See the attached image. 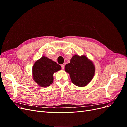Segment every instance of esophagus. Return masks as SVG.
<instances>
[{
    "instance_id": "1",
    "label": "esophagus",
    "mask_w": 127,
    "mask_h": 127,
    "mask_svg": "<svg viewBox=\"0 0 127 127\" xmlns=\"http://www.w3.org/2000/svg\"><path fill=\"white\" fill-rule=\"evenodd\" d=\"M61 68H62V69L64 70V64H62L61 65Z\"/></svg>"
}]
</instances>
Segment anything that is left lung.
<instances>
[{"instance_id": "1", "label": "left lung", "mask_w": 127, "mask_h": 127, "mask_svg": "<svg viewBox=\"0 0 127 127\" xmlns=\"http://www.w3.org/2000/svg\"><path fill=\"white\" fill-rule=\"evenodd\" d=\"M64 69L69 74L73 84L77 86L84 87L93 79L95 67L92 61L86 56L75 55L70 63L65 66Z\"/></svg>"}]
</instances>
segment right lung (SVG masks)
<instances>
[{"label":"right lung","instance_id":"right-lung-1","mask_svg":"<svg viewBox=\"0 0 127 127\" xmlns=\"http://www.w3.org/2000/svg\"><path fill=\"white\" fill-rule=\"evenodd\" d=\"M61 66L45 56L37 60L32 68L33 79L42 87L49 86L53 83V75L61 70Z\"/></svg>","mask_w":127,"mask_h":127}]
</instances>
